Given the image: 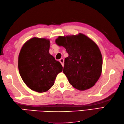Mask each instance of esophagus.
<instances>
[{
  "label": "esophagus",
  "instance_id": "34e87169",
  "mask_svg": "<svg viewBox=\"0 0 124 124\" xmlns=\"http://www.w3.org/2000/svg\"><path fill=\"white\" fill-rule=\"evenodd\" d=\"M60 62L61 63V64L62 65V66H63V65H64V59H63V58L61 59L60 60Z\"/></svg>",
  "mask_w": 124,
  "mask_h": 124
}]
</instances>
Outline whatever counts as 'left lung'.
Segmentation results:
<instances>
[{"label": "left lung", "instance_id": "8db88e82", "mask_svg": "<svg viewBox=\"0 0 124 124\" xmlns=\"http://www.w3.org/2000/svg\"><path fill=\"white\" fill-rule=\"evenodd\" d=\"M69 54L64 60L63 73L73 87L84 91L98 80L102 69V57L97 45L83 34L56 39Z\"/></svg>", "mask_w": 124, "mask_h": 124}]
</instances>
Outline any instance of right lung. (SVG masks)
<instances>
[{
    "label": "right lung",
    "instance_id": "right-lung-1",
    "mask_svg": "<svg viewBox=\"0 0 124 124\" xmlns=\"http://www.w3.org/2000/svg\"><path fill=\"white\" fill-rule=\"evenodd\" d=\"M49 40L33 38L26 42L18 56V67L21 77L31 89L41 93L53 86L61 64L49 54Z\"/></svg>",
    "mask_w": 124,
    "mask_h": 124
}]
</instances>
